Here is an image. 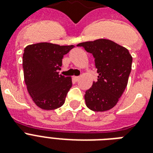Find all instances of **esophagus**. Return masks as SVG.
I'll return each mask as SVG.
<instances>
[{"instance_id":"1","label":"esophagus","mask_w":153,"mask_h":153,"mask_svg":"<svg viewBox=\"0 0 153 153\" xmlns=\"http://www.w3.org/2000/svg\"><path fill=\"white\" fill-rule=\"evenodd\" d=\"M80 79V78H79V76H74L73 77V79H74V81L75 82H77V81H79V79Z\"/></svg>"}]
</instances>
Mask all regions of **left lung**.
Returning <instances> with one entry per match:
<instances>
[{"instance_id":"left-lung-1","label":"left lung","mask_w":153,"mask_h":153,"mask_svg":"<svg viewBox=\"0 0 153 153\" xmlns=\"http://www.w3.org/2000/svg\"><path fill=\"white\" fill-rule=\"evenodd\" d=\"M94 59L98 81L86 91L85 101L89 109L96 112L112 109L118 102L128 83L133 58L124 47L109 39H100L81 43Z\"/></svg>"}]
</instances>
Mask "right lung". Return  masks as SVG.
Instances as JSON below:
<instances>
[{"label": "right lung", "mask_w": 153, "mask_h": 153, "mask_svg": "<svg viewBox=\"0 0 153 153\" xmlns=\"http://www.w3.org/2000/svg\"><path fill=\"white\" fill-rule=\"evenodd\" d=\"M74 45L51 43L28 45L24 50L23 68L27 89L37 106L51 110L64 104L72 86L71 77L59 74L63 55Z\"/></svg>", "instance_id": "1"}]
</instances>
